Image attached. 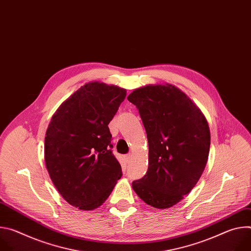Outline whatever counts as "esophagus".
Returning <instances> with one entry per match:
<instances>
[{
    "label": "esophagus",
    "mask_w": 251,
    "mask_h": 251,
    "mask_svg": "<svg viewBox=\"0 0 251 251\" xmlns=\"http://www.w3.org/2000/svg\"><path fill=\"white\" fill-rule=\"evenodd\" d=\"M124 158H125L126 162H129L130 159H131V154H126V155H124Z\"/></svg>",
    "instance_id": "esophagus-1"
}]
</instances>
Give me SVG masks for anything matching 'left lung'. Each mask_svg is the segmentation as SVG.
Here are the masks:
<instances>
[{
    "label": "left lung",
    "instance_id": "8db88e82",
    "mask_svg": "<svg viewBox=\"0 0 251 251\" xmlns=\"http://www.w3.org/2000/svg\"><path fill=\"white\" fill-rule=\"evenodd\" d=\"M127 99L139 110L149 144L148 171L132 183L133 190L149 205L171 207L193 190L204 170L210 146L206 119L171 84L140 87Z\"/></svg>",
    "mask_w": 251,
    "mask_h": 251
}]
</instances>
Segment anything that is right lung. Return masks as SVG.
Masks as SVG:
<instances>
[{"mask_svg": "<svg viewBox=\"0 0 251 251\" xmlns=\"http://www.w3.org/2000/svg\"><path fill=\"white\" fill-rule=\"evenodd\" d=\"M126 90L90 82L65 100L53 114L45 139V160L58 193L71 205L100 206L122 176L112 153L108 124Z\"/></svg>", "mask_w": 251, "mask_h": 251, "instance_id": "right-lung-1", "label": "right lung"}]
</instances>
